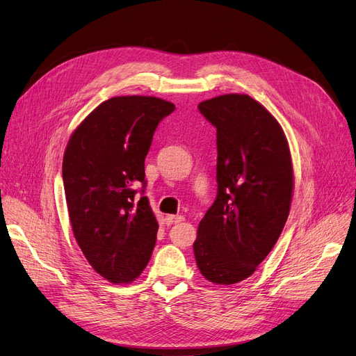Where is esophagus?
<instances>
[{
    "instance_id": "obj_1",
    "label": "esophagus",
    "mask_w": 356,
    "mask_h": 356,
    "mask_svg": "<svg viewBox=\"0 0 356 356\" xmlns=\"http://www.w3.org/2000/svg\"><path fill=\"white\" fill-rule=\"evenodd\" d=\"M186 219H184V216H181V215H169V216H166V223L168 225H174V223H181V222H184Z\"/></svg>"
}]
</instances>
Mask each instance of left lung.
<instances>
[{"mask_svg":"<svg viewBox=\"0 0 356 356\" xmlns=\"http://www.w3.org/2000/svg\"><path fill=\"white\" fill-rule=\"evenodd\" d=\"M216 127V200L198 225L197 267L218 285L250 277L286 223L293 170L282 127L248 95L229 93L198 105Z\"/></svg>","mask_w":356,"mask_h":356,"instance_id":"left-lung-1","label":"left lung"}]
</instances>
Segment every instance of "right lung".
Instances as JSON below:
<instances>
[{
    "instance_id": "1",
    "label": "right lung",
    "mask_w": 356,
    "mask_h": 356,
    "mask_svg": "<svg viewBox=\"0 0 356 356\" xmlns=\"http://www.w3.org/2000/svg\"><path fill=\"white\" fill-rule=\"evenodd\" d=\"M174 109L153 96L111 97L65 147L63 179L74 238L89 264L112 283L133 282L150 260L159 226L143 195L145 159L159 122Z\"/></svg>"
}]
</instances>
